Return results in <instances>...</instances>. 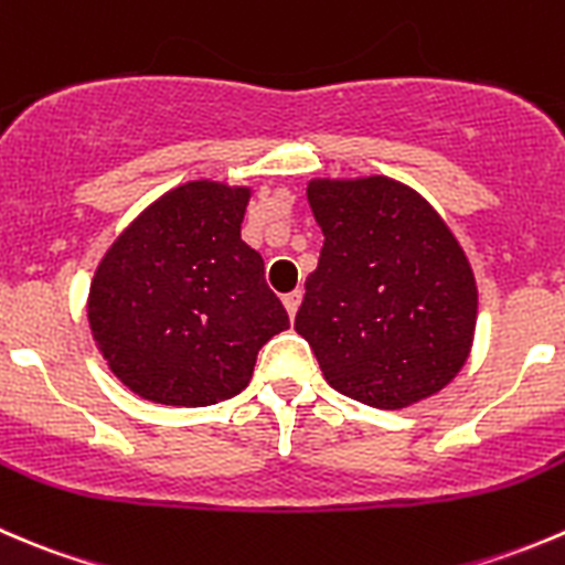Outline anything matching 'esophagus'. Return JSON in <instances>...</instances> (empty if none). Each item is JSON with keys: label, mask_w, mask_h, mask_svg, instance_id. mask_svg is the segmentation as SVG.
<instances>
[{"label": "esophagus", "mask_w": 565, "mask_h": 565, "mask_svg": "<svg viewBox=\"0 0 565 565\" xmlns=\"http://www.w3.org/2000/svg\"><path fill=\"white\" fill-rule=\"evenodd\" d=\"M300 298H303V295H300L298 289H295V292H289V295H284V309H287V315H289V317L298 315Z\"/></svg>", "instance_id": "esophagus-1"}]
</instances>
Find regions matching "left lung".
<instances>
[{
	"mask_svg": "<svg viewBox=\"0 0 565 565\" xmlns=\"http://www.w3.org/2000/svg\"><path fill=\"white\" fill-rule=\"evenodd\" d=\"M320 262L295 331L326 381L372 408H408L467 364L478 281L445 217L388 177L311 179Z\"/></svg>",
	"mask_w": 565,
	"mask_h": 565,
	"instance_id": "1",
	"label": "left lung"
}]
</instances>
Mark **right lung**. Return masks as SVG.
<instances>
[{
  "label": "right lung",
  "mask_w": 565,
  "mask_h": 565,
  "mask_svg": "<svg viewBox=\"0 0 565 565\" xmlns=\"http://www.w3.org/2000/svg\"><path fill=\"white\" fill-rule=\"evenodd\" d=\"M254 190L179 184L115 237L93 273L87 322L109 372L137 397L201 408L243 392L289 317L265 262L239 237Z\"/></svg>",
  "instance_id": "1"
}]
</instances>
